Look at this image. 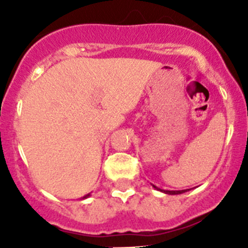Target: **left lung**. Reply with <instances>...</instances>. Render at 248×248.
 <instances>
[{
	"instance_id": "obj_1",
	"label": "left lung",
	"mask_w": 248,
	"mask_h": 248,
	"mask_svg": "<svg viewBox=\"0 0 248 248\" xmlns=\"http://www.w3.org/2000/svg\"><path fill=\"white\" fill-rule=\"evenodd\" d=\"M152 186H154V188L158 189V191L163 192V193H166V194H181V193H185V192L188 191V189H181V191H166V189L158 188V187H156L155 185H152Z\"/></svg>"
}]
</instances>
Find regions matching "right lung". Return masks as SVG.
Listing matches in <instances>:
<instances>
[{"mask_svg":"<svg viewBox=\"0 0 248 248\" xmlns=\"http://www.w3.org/2000/svg\"><path fill=\"white\" fill-rule=\"evenodd\" d=\"M89 197H90V193H89V194H86V196H85L84 198H82V199H85V198H89Z\"/></svg>","mask_w":248,"mask_h":248,"instance_id":"add662e5","label":"right lung"}]
</instances>
